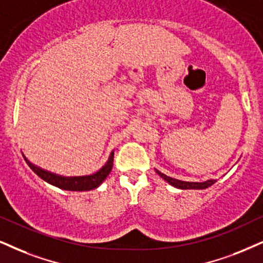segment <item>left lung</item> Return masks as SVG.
Segmentation results:
<instances>
[{
	"mask_svg": "<svg viewBox=\"0 0 263 263\" xmlns=\"http://www.w3.org/2000/svg\"><path fill=\"white\" fill-rule=\"evenodd\" d=\"M157 173L160 174V176L163 178L164 180H167L171 185L179 187V189H206V187H209L212 185V184H215V181H216L215 179H210V180L203 181V183H194V181H183V180L174 179V178L167 177L166 174L161 173V172H158V171H157Z\"/></svg>",
	"mask_w": 263,
	"mask_h": 263,
	"instance_id": "left-lung-1",
	"label": "left lung"
}]
</instances>
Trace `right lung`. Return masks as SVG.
Here are the masks:
<instances>
[{"label": "right lung", "mask_w": 263, "mask_h": 263, "mask_svg": "<svg viewBox=\"0 0 263 263\" xmlns=\"http://www.w3.org/2000/svg\"><path fill=\"white\" fill-rule=\"evenodd\" d=\"M28 166L31 168L35 173L37 174L41 179H44L47 183L52 184V185L60 187V189L63 190H73V191H84V190H91L95 189L102 183L103 180L106 179V177L108 176L109 172L112 171L113 167V152L109 156V160L107 163L103 166L101 170H100L97 173L92 174V176H86V177H72V178H68V177H61L57 176V174L50 173V172L41 170L34 164L30 163L27 158Z\"/></svg>", "instance_id": "add662e5"}]
</instances>
